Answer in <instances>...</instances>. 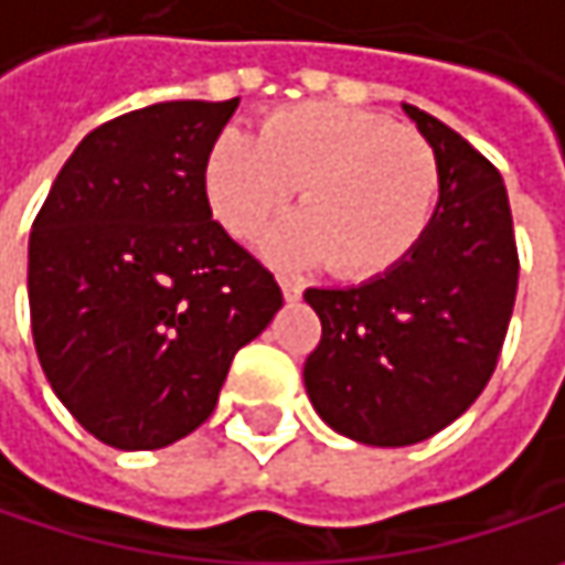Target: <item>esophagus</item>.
<instances>
[{
    "label": "esophagus",
    "mask_w": 565,
    "mask_h": 565,
    "mask_svg": "<svg viewBox=\"0 0 565 565\" xmlns=\"http://www.w3.org/2000/svg\"><path fill=\"white\" fill-rule=\"evenodd\" d=\"M281 281V290H284V300H300V294H303V284L297 281V278H278Z\"/></svg>",
    "instance_id": "obj_1"
}]
</instances>
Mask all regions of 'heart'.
Returning <instances> with one entry per match:
<instances>
[{
    "label": "heart",
    "instance_id": "b5f03b06",
    "mask_svg": "<svg viewBox=\"0 0 565 565\" xmlns=\"http://www.w3.org/2000/svg\"><path fill=\"white\" fill-rule=\"evenodd\" d=\"M297 186L303 216L268 238L284 265L327 262L342 281L401 268L430 232L443 190L436 148L385 116L300 103L271 113L258 138L223 129L203 164V190L232 238H258Z\"/></svg>",
    "mask_w": 565,
    "mask_h": 565
}]
</instances>
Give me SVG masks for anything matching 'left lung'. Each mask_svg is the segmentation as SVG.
<instances>
[{"label": "left lung", "instance_id": "8db88e82", "mask_svg": "<svg viewBox=\"0 0 565 565\" xmlns=\"http://www.w3.org/2000/svg\"><path fill=\"white\" fill-rule=\"evenodd\" d=\"M439 154L434 226L385 278L310 287L323 333L303 385L335 434L411 446L449 427L486 391L518 294V242L498 168L459 131L404 106Z\"/></svg>", "mask_w": 565, "mask_h": 565}]
</instances>
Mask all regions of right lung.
Masks as SVG:
<instances>
[{
    "label": "right lung",
    "instance_id": "add662e5",
    "mask_svg": "<svg viewBox=\"0 0 565 565\" xmlns=\"http://www.w3.org/2000/svg\"><path fill=\"white\" fill-rule=\"evenodd\" d=\"M238 99L154 103L67 158L28 242L38 362L77 424L161 449L216 407L235 352L281 310L275 275L213 220L203 164Z\"/></svg>",
    "mask_w": 565,
    "mask_h": 565
}]
</instances>
